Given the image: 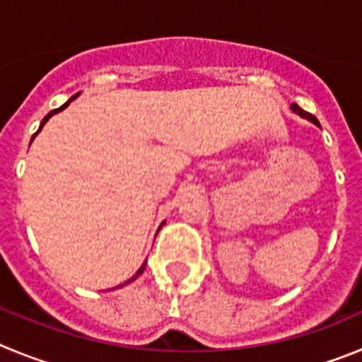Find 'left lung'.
<instances>
[{
	"label": "left lung",
	"instance_id": "left-lung-1",
	"mask_svg": "<svg viewBox=\"0 0 362 362\" xmlns=\"http://www.w3.org/2000/svg\"><path fill=\"white\" fill-rule=\"evenodd\" d=\"M291 108H292V110H294V112H296V113H298V115H301V117H305V119H308V120H312V122H314V124H317V126H319V122H317V119H315V117H314V115H310V113H308V112H305V110H301V108H299V106H298V104H292V106H291Z\"/></svg>",
	"mask_w": 362,
	"mask_h": 362
}]
</instances>
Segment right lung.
<instances>
[{
  "label": "right lung",
  "mask_w": 362,
  "mask_h": 362,
  "mask_svg": "<svg viewBox=\"0 0 362 362\" xmlns=\"http://www.w3.org/2000/svg\"><path fill=\"white\" fill-rule=\"evenodd\" d=\"M76 97H77V95H74V97H71V99H70V100H74V99H76ZM70 100H68V103H64V104H63V106H61V108H57V110H52V112H50V113H48V115H47V117H45V119H43V120H41V126H39V129L43 128V126H45V122H47V120H48V119H50V117H52V115H54V113H57V112H61V110H64V108H66L68 104H70ZM39 129H37V132H39ZM35 135H37V133H34V136H35ZM34 136H32V141H34ZM144 269H146V263H142V267H141V269H139V270H136V272H135V276H133V278H129V279H128V281H126V283H122V285H128V283L135 281V279H136V278H139V276H141V274H142V272H144ZM122 285H119V286H122ZM119 286H115V288H119Z\"/></svg>",
  "instance_id": "obj_1"
}]
</instances>
